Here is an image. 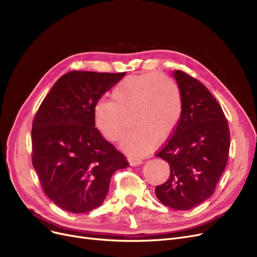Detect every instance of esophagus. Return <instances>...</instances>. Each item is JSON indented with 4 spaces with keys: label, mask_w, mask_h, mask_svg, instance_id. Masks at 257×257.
<instances>
[{
    "label": "esophagus",
    "mask_w": 257,
    "mask_h": 257,
    "mask_svg": "<svg viewBox=\"0 0 257 257\" xmlns=\"http://www.w3.org/2000/svg\"><path fill=\"white\" fill-rule=\"evenodd\" d=\"M128 161H129L130 165H132V166H138V165H141L142 163H143V160H142L141 158H136V157H129Z\"/></svg>",
    "instance_id": "1"
}]
</instances>
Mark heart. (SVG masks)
Segmentation results:
<instances>
[{
    "label": "heart",
    "instance_id": "heart-1",
    "mask_svg": "<svg viewBox=\"0 0 257 257\" xmlns=\"http://www.w3.org/2000/svg\"><path fill=\"white\" fill-rule=\"evenodd\" d=\"M112 99L95 102L94 125L104 139L116 142L125 134L131 113L135 127L121 141V147L132 155H143L155 147L158 139L173 135L183 112L179 84L159 73L123 78L113 89Z\"/></svg>",
    "mask_w": 257,
    "mask_h": 257
}]
</instances>
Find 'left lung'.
<instances>
[{"label": "left lung", "instance_id": "8db88e82", "mask_svg": "<svg viewBox=\"0 0 257 257\" xmlns=\"http://www.w3.org/2000/svg\"><path fill=\"white\" fill-rule=\"evenodd\" d=\"M173 76L182 92L183 112L157 154L168 163L170 174L155 193L164 205L187 211L214 194L229 157L230 130L220 104L205 85L182 71Z\"/></svg>", "mask_w": 257, "mask_h": 257}]
</instances>
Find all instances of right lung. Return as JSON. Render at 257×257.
Returning a JSON list of instances; mask_svg holds the SVG:
<instances>
[{
  "mask_svg": "<svg viewBox=\"0 0 257 257\" xmlns=\"http://www.w3.org/2000/svg\"><path fill=\"white\" fill-rule=\"evenodd\" d=\"M126 73L72 71L55 82L32 129L33 166L45 195L63 210L101 205L112 175L129 163L95 128L93 107Z\"/></svg>",
  "mask_w": 257,
  "mask_h": 257,
  "instance_id": "1",
  "label": "right lung"
}]
</instances>
